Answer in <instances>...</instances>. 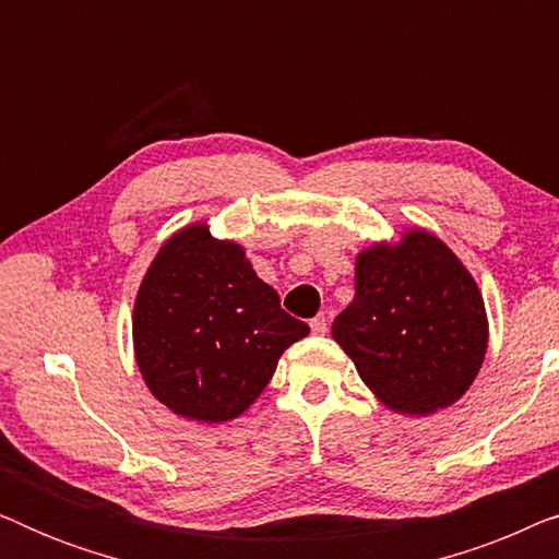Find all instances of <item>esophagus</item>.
<instances>
[{"label": "esophagus", "instance_id": "34e87169", "mask_svg": "<svg viewBox=\"0 0 559 559\" xmlns=\"http://www.w3.org/2000/svg\"><path fill=\"white\" fill-rule=\"evenodd\" d=\"M310 331L316 335H325L328 333V320L325 316H316L310 320Z\"/></svg>", "mask_w": 559, "mask_h": 559}]
</instances>
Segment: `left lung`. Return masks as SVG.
Listing matches in <instances>:
<instances>
[{"instance_id": "1", "label": "left lung", "mask_w": 559, "mask_h": 559, "mask_svg": "<svg viewBox=\"0 0 559 559\" xmlns=\"http://www.w3.org/2000/svg\"><path fill=\"white\" fill-rule=\"evenodd\" d=\"M331 331L364 384L402 415H430L461 400L488 346L476 280L423 228L358 254L354 302Z\"/></svg>"}]
</instances>
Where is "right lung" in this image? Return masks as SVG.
<instances>
[{
  "label": "right lung",
  "mask_w": 559,
  "mask_h": 559,
  "mask_svg": "<svg viewBox=\"0 0 559 559\" xmlns=\"http://www.w3.org/2000/svg\"><path fill=\"white\" fill-rule=\"evenodd\" d=\"M310 328L280 308L239 243L205 224L173 234L134 302V356L144 384L175 415L228 423L270 384L280 356Z\"/></svg>",
  "instance_id": "1"
}]
</instances>
